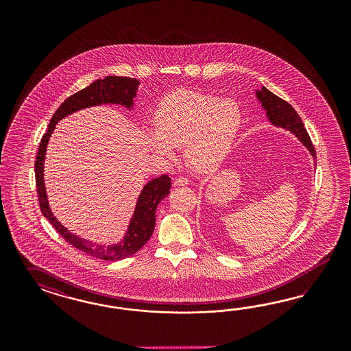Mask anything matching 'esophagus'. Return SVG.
Returning a JSON list of instances; mask_svg holds the SVG:
<instances>
[{
  "label": "esophagus",
  "instance_id": "34e87169",
  "mask_svg": "<svg viewBox=\"0 0 351 351\" xmlns=\"http://www.w3.org/2000/svg\"><path fill=\"white\" fill-rule=\"evenodd\" d=\"M189 182H191V180H189L188 178L179 176V178H176L175 181H173V185H175V186H185V185H189Z\"/></svg>",
  "mask_w": 351,
  "mask_h": 351
}]
</instances>
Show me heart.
Wrapping results in <instances>:
<instances>
[{
	"instance_id": "1",
	"label": "heart",
	"mask_w": 351,
	"mask_h": 351,
	"mask_svg": "<svg viewBox=\"0 0 351 351\" xmlns=\"http://www.w3.org/2000/svg\"><path fill=\"white\" fill-rule=\"evenodd\" d=\"M154 121L156 128L145 130L149 148L173 158L175 148L185 147L189 169L208 173L229 154L243 116L232 99L182 90L160 101Z\"/></svg>"
}]
</instances>
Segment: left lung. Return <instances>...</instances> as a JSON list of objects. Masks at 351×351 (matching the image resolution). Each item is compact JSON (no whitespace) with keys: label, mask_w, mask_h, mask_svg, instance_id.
Instances as JSON below:
<instances>
[{"label":"left lung","mask_w":351,"mask_h":351,"mask_svg":"<svg viewBox=\"0 0 351 351\" xmlns=\"http://www.w3.org/2000/svg\"><path fill=\"white\" fill-rule=\"evenodd\" d=\"M256 96L258 101H261V106L266 110L267 119L276 128H283L293 132L298 140L305 145L310 154L317 158L315 148L310 140L306 128H304V123L298 114V112L293 109V106L288 104L286 100L280 99L279 96L269 91L266 87L256 91Z\"/></svg>","instance_id":"8db88e82"}]
</instances>
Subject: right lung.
Wrapping results in <instances>:
<instances>
[{
  "instance_id": "1",
  "label": "right lung",
  "mask_w": 351,
  "mask_h": 351,
  "mask_svg": "<svg viewBox=\"0 0 351 351\" xmlns=\"http://www.w3.org/2000/svg\"><path fill=\"white\" fill-rule=\"evenodd\" d=\"M138 82L136 78L106 75L103 80H96L91 85L84 90L69 96L64 100L63 104L56 109L47 131L45 132L37 157L34 163L36 173V186L38 194V202L43 216L51 223L55 230L63 237L64 239L73 245L77 250L85 252L87 255L94 256L106 261H118L123 260L128 256L136 254L138 250L145 245L152 237L154 225H156V210L158 203L170 194L171 179L167 175H162L149 181L138 195V202L131 221L128 223V232L123 239L117 245H96L91 241H86L78 235L71 233L65 226L58 221V219L51 213V208L47 201V194L43 181V162L46 156V148L49 138L53 134L55 125L72 114L77 110H81L88 106H100V104H121L131 109L134 106V97L136 96Z\"/></svg>"
}]
</instances>
